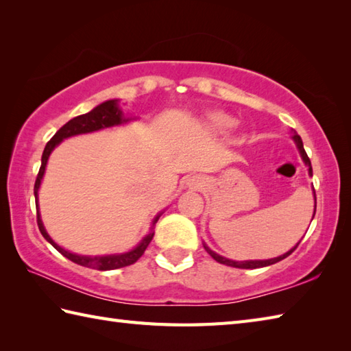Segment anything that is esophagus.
Listing matches in <instances>:
<instances>
[{
    "mask_svg": "<svg viewBox=\"0 0 351 351\" xmlns=\"http://www.w3.org/2000/svg\"><path fill=\"white\" fill-rule=\"evenodd\" d=\"M185 185H187L189 189H193V190H199L204 187V180L200 176H191L187 180V182H185Z\"/></svg>",
    "mask_w": 351,
    "mask_h": 351,
    "instance_id": "esophagus-1",
    "label": "esophagus"
}]
</instances>
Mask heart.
<instances>
[{
	"mask_svg": "<svg viewBox=\"0 0 351 351\" xmlns=\"http://www.w3.org/2000/svg\"><path fill=\"white\" fill-rule=\"evenodd\" d=\"M237 121L223 111H213L204 117V128L214 134V136H220V134H226L229 130H232Z\"/></svg>",
	"mask_w": 351,
	"mask_h": 351,
	"instance_id": "heart-1",
	"label": "heart"
}]
</instances>
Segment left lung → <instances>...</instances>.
<instances>
[{
	"label": "left lung",
	"instance_id": "obj_1",
	"mask_svg": "<svg viewBox=\"0 0 351 351\" xmlns=\"http://www.w3.org/2000/svg\"><path fill=\"white\" fill-rule=\"evenodd\" d=\"M291 132H293V136H291V138L294 140V143H295L297 149H299V152H300V156H302V160H303V162H304V166L308 167V173H309V176H312L311 160H309L308 154L304 152L303 141H302V138H300L299 134H297L294 130L291 131ZM312 191H314V200H315V208H314V215H315V210H317V197H315V190H314V187H312ZM314 215H312V219H314ZM299 243H300V241H299ZM299 243H297L293 249H289L287 253H283V255H280V256H278V258H271V259H255V261H234V259H228V258H225V256L219 255V253H215L214 250H211L210 247H208V245H206L205 243H204V247H205V250H206L208 253H210V255H211L215 261H217V263H220V264H225V265H229V267L245 268V270H249V268H261V267H267V265H271V264L279 263V261H282V259H285L287 256H289L291 253H293V252L297 249V245H299Z\"/></svg>",
	"mask_w": 351,
	"mask_h": 351
}]
</instances>
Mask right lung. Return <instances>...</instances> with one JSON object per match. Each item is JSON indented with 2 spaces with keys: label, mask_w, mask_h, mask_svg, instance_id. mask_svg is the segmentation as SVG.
I'll return each instance as SVG.
<instances>
[{
  "label": "right lung",
  "mask_w": 351,
  "mask_h": 351,
  "mask_svg": "<svg viewBox=\"0 0 351 351\" xmlns=\"http://www.w3.org/2000/svg\"><path fill=\"white\" fill-rule=\"evenodd\" d=\"M119 99H110L96 106L92 111H88L86 114H81L71 119L68 123H64L60 130H58L54 137H52L47 146H45V151L42 154V166L39 169V173H37L36 178V184H34V197H36V210H37V226H39L40 234L43 235L45 240H47L52 247L56 250H58L62 253L64 258L71 259L72 263H75L78 265L83 267H88L93 268V270H101V271H107V270H116V268H122L126 265H131L136 263V261L143 255L146 247L149 245V243L152 241L154 238V226L155 223L158 221L160 215L162 213H160L156 217L152 220V226H151V232H149L146 237H143L136 247L131 249L130 252L125 253H114V255H98V256H88V255H77V253H72L69 250H66L63 247H60L52 238L48 235L47 229H45L42 219H40V211H39V202H37V197H39V189L40 184L43 180L45 175V169H47V164L49 160L51 152L62 143L64 138H69L73 136H80V134H88V132H95L99 130H106V128H111V126H119L126 122L134 121L136 117H128L123 114V111L119 106Z\"/></svg>",
  "instance_id": "obj_1"
}]
</instances>
